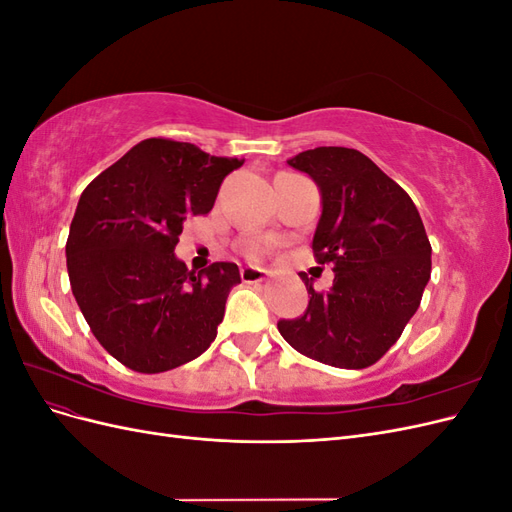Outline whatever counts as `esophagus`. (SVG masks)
<instances>
[{"label": "esophagus", "mask_w": 512, "mask_h": 512, "mask_svg": "<svg viewBox=\"0 0 512 512\" xmlns=\"http://www.w3.org/2000/svg\"><path fill=\"white\" fill-rule=\"evenodd\" d=\"M241 280L245 284H260L267 280V271L260 269V267H243L241 269Z\"/></svg>", "instance_id": "obj_1"}]
</instances>
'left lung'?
<instances>
[{"instance_id": "left-lung-1", "label": "left lung", "mask_w": 512, "mask_h": 512, "mask_svg": "<svg viewBox=\"0 0 512 512\" xmlns=\"http://www.w3.org/2000/svg\"><path fill=\"white\" fill-rule=\"evenodd\" d=\"M314 179L322 213L312 250L333 265V286L307 294L305 314L280 320L286 342L309 359L363 369L386 354L416 314L431 275V245L404 188L361 151L316 147L288 160Z\"/></svg>"}]
</instances>
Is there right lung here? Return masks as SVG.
<instances>
[{
    "label": "right lung",
    "instance_id": "1",
    "mask_svg": "<svg viewBox=\"0 0 512 512\" xmlns=\"http://www.w3.org/2000/svg\"><path fill=\"white\" fill-rule=\"evenodd\" d=\"M241 164L147 138L81 194L66 243L70 286L91 333L119 363L160 374L196 359L218 335L239 267L188 271L175 245L183 222L209 213Z\"/></svg>",
    "mask_w": 512,
    "mask_h": 512
}]
</instances>
